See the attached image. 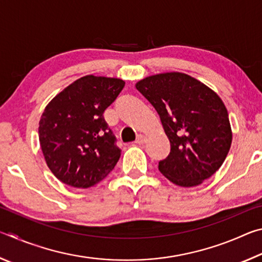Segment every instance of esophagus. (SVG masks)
Returning a JSON list of instances; mask_svg holds the SVG:
<instances>
[{
    "instance_id": "obj_1",
    "label": "esophagus",
    "mask_w": 262,
    "mask_h": 262,
    "mask_svg": "<svg viewBox=\"0 0 262 262\" xmlns=\"http://www.w3.org/2000/svg\"><path fill=\"white\" fill-rule=\"evenodd\" d=\"M147 141H148V136L147 135L140 134V135H137V137H136V143L137 144H143Z\"/></svg>"
}]
</instances>
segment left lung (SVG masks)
Returning <instances> with one entry per match:
<instances>
[{"instance_id":"8db88e82","label":"left lung","mask_w":262,"mask_h":262,"mask_svg":"<svg viewBox=\"0 0 262 262\" xmlns=\"http://www.w3.org/2000/svg\"><path fill=\"white\" fill-rule=\"evenodd\" d=\"M135 88L157 111L170 141V155L158 165L161 173L180 187H194L210 178L232 142L221 97L199 79L178 72L151 75Z\"/></svg>"}]
</instances>
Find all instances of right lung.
<instances>
[{
	"label": "right lung",
	"instance_id": "1",
	"mask_svg": "<svg viewBox=\"0 0 262 262\" xmlns=\"http://www.w3.org/2000/svg\"><path fill=\"white\" fill-rule=\"evenodd\" d=\"M125 86L120 78L86 75L59 92L43 110L39 142L46 164L61 183L89 188L120 158L103 113Z\"/></svg>",
	"mask_w": 262,
	"mask_h": 262
}]
</instances>
